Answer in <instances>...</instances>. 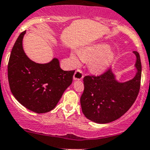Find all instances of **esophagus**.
Segmentation results:
<instances>
[{
	"mask_svg": "<svg viewBox=\"0 0 150 150\" xmlns=\"http://www.w3.org/2000/svg\"><path fill=\"white\" fill-rule=\"evenodd\" d=\"M83 78V73L82 70H77L73 75L74 80H81Z\"/></svg>",
	"mask_w": 150,
	"mask_h": 150,
	"instance_id": "1",
	"label": "esophagus"
}]
</instances>
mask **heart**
Listing matches in <instances>:
<instances>
[{
	"label": "heart",
	"instance_id": "obj_1",
	"mask_svg": "<svg viewBox=\"0 0 150 150\" xmlns=\"http://www.w3.org/2000/svg\"><path fill=\"white\" fill-rule=\"evenodd\" d=\"M78 56L83 61H88V67L93 72L102 74L108 70L116 58V54L110 50V46L104 43L85 47L78 51ZM70 59L73 64L79 62V59L75 53H71Z\"/></svg>",
	"mask_w": 150,
	"mask_h": 150
}]
</instances>
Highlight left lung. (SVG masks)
I'll list each match as a JSON object with an SVG mask.
<instances>
[{
  "instance_id": "left-lung-1",
  "label": "left lung",
  "mask_w": 150,
  "mask_h": 150,
  "mask_svg": "<svg viewBox=\"0 0 150 150\" xmlns=\"http://www.w3.org/2000/svg\"><path fill=\"white\" fill-rule=\"evenodd\" d=\"M136 56V75L121 83L111 68L100 76L87 75L83 78L84 91L80 98L82 111L87 119L106 124L119 119L131 108L139 94L142 75L139 54Z\"/></svg>"
}]
</instances>
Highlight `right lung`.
I'll return each instance as SVG.
<instances>
[{"label": "right lung", "instance_id": "add662e5", "mask_svg": "<svg viewBox=\"0 0 150 150\" xmlns=\"http://www.w3.org/2000/svg\"><path fill=\"white\" fill-rule=\"evenodd\" d=\"M25 34L26 31L18 36L9 58L8 79L11 91L30 111L37 113L49 112L54 108L71 85L75 70H62L57 58L45 64L31 60L22 45Z\"/></svg>", "mask_w": 150, "mask_h": 150}]
</instances>
